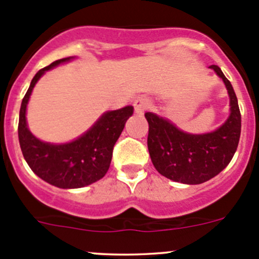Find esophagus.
Listing matches in <instances>:
<instances>
[{
	"label": "esophagus",
	"mask_w": 259,
	"mask_h": 259,
	"mask_svg": "<svg viewBox=\"0 0 259 259\" xmlns=\"http://www.w3.org/2000/svg\"><path fill=\"white\" fill-rule=\"evenodd\" d=\"M133 105H134L135 113L143 114L151 106V100L149 98H145V96H140V98L135 99Z\"/></svg>",
	"instance_id": "obj_1"
}]
</instances>
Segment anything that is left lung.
<instances>
[{
	"label": "left lung",
	"mask_w": 259,
	"mask_h": 259,
	"mask_svg": "<svg viewBox=\"0 0 259 259\" xmlns=\"http://www.w3.org/2000/svg\"><path fill=\"white\" fill-rule=\"evenodd\" d=\"M222 77L231 98V115L215 132L203 135L183 133L168 120L146 113L148 149L161 176L184 184H200L218 176L229 164L241 137V111L229 80L217 65L209 66Z\"/></svg>",
	"instance_id": "obj_1"
}]
</instances>
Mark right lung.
<instances>
[{
	"mask_svg": "<svg viewBox=\"0 0 259 259\" xmlns=\"http://www.w3.org/2000/svg\"><path fill=\"white\" fill-rule=\"evenodd\" d=\"M70 59L54 61L33 76L22 99L18 120V140L28 166L41 179L62 189L85 187L105 176L110 166L115 143L134 110L133 106H125L105 113L88 133L67 144H49L33 137L26 124V106L33 86L45 71Z\"/></svg>",
	"mask_w": 259,
	"mask_h": 259,
	"instance_id": "1",
	"label": "right lung"
}]
</instances>
